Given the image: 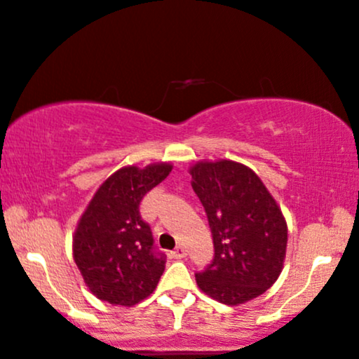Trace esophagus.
<instances>
[{
    "instance_id": "1",
    "label": "esophagus",
    "mask_w": 359,
    "mask_h": 359,
    "mask_svg": "<svg viewBox=\"0 0 359 359\" xmlns=\"http://www.w3.org/2000/svg\"><path fill=\"white\" fill-rule=\"evenodd\" d=\"M171 257L172 259H184V257H187V248L176 247L175 250L171 252Z\"/></svg>"
}]
</instances>
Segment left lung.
<instances>
[{
    "instance_id": "8db88e82",
    "label": "left lung",
    "mask_w": 359,
    "mask_h": 359,
    "mask_svg": "<svg viewBox=\"0 0 359 359\" xmlns=\"http://www.w3.org/2000/svg\"><path fill=\"white\" fill-rule=\"evenodd\" d=\"M189 175L215 247L212 264L195 273L198 287L229 306L259 297L284 265L287 225L280 208L259 176L240 163L203 161Z\"/></svg>"
}]
</instances>
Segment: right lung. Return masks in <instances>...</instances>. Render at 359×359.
<instances>
[{"mask_svg": "<svg viewBox=\"0 0 359 359\" xmlns=\"http://www.w3.org/2000/svg\"><path fill=\"white\" fill-rule=\"evenodd\" d=\"M171 164L122 168L97 189L74 235V259L90 292L109 304L134 306L164 272L166 255L154 247L139 205L168 178Z\"/></svg>", "mask_w": 359, "mask_h": 359, "instance_id": "right-lung-1", "label": "right lung"}]
</instances>
